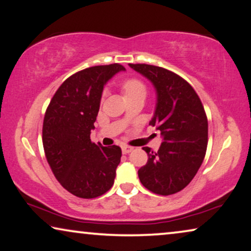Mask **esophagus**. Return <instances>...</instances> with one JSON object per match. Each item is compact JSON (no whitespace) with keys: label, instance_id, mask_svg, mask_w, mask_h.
I'll return each mask as SVG.
<instances>
[{"label":"esophagus","instance_id":"obj_1","mask_svg":"<svg viewBox=\"0 0 251 251\" xmlns=\"http://www.w3.org/2000/svg\"><path fill=\"white\" fill-rule=\"evenodd\" d=\"M133 151L132 147L130 146H122V152L123 154H129V152H131Z\"/></svg>","mask_w":251,"mask_h":251}]
</instances>
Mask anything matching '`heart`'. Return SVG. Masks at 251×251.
Wrapping results in <instances>:
<instances>
[{"label":"heart","instance_id":"b5f03b06","mask_svg":"<svg viewBox=\"0 0 251 251\" xmlns=\"http://www.w3.org/2000/svg\"><path fill=\"white\" fill-rule=\"evenodd\" d=\"M122 92L125 97H130L134 95H145L146 96L147 89L146 86L138 79H126V80L122 83Z\"/></svg>","mask_w":251,"mask_h":251}]
</instances>
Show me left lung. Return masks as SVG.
<instances>
[{"label":"left lung","instance_id":"1","mask_svg":"<svg viewBox=\"0 0 251 251\" xmlns=\"http://www.w3.org/2000/svg\"><path fill=\"white\" fill-rule=\"evenodd\" d=\"M154 86L156 105L150 125L161 132L157 151L144 147L146 165L138 170L145 188L168 196L186 188L204 161L208 122L195 89L172 71L150 64H129Z\"/></svg>","mask_w":251,"mask_h":251}]
</instances>
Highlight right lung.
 <instances>
[{"label": "right lung", "instance_id": "add662e5", "mask_svg": "<svg viewBox=\"0 0 251 251\" xmlns=\"http://www.w3.org/2000/svg\"><path fill=\"white\" fill-rule=\"evenodd\" d=\"M121 64L96 65L69 77L54 94L43 123V146L54 176L80 198H96L110 190L121 159L119 146L90 140L105 83Z\"/></svg>", "mask_w": 251, "mask_h": 251}]
</instances>
